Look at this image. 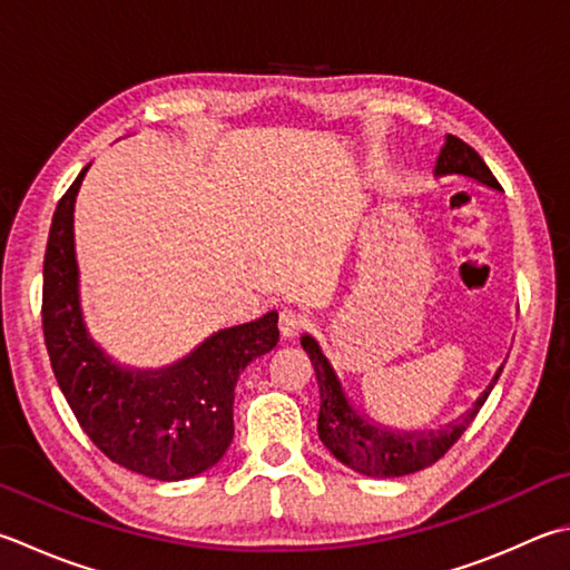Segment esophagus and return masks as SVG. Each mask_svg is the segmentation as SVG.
Here are the masks:
<instances>
[{
	"mask_svg": "<svg viewBox=\"0 0 570 570\" xmlns=\"http://www.w3.org/2000/svg\"><path fill=\"white\" fill-rule=\"evenodd\" d=\"M305 315L297 313V309H283L281 317H277V327H281V335L283 337H295L299 330L305 327Z\"/></svg>",
	"mask_w": 570,
	"mask_h": 570,
	"instance_id": "obj_1",
	"label": "esophagus"
}]
</instances>
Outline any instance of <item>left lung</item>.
I'll list each match as a JSON object with an SVG mask.
<instances>
[{
    "label": "left lung",
    "mask_w": 570,
    "mask_h": 570,
    "mask_svg": "<svg viewBox=\"0 0 570 570\" xmlns=\"http://www.w3.org/2000/svg\"><path fill=\"white\" fill-rule=\"evenodd\" d=\"M446 174H461L471 176L487 184L491 188H501L499 180L493 178L489 166L484 164L474 148L461 141L456 136H446V144L436 160V176ZM299 345L307 352L309 362H313L317 384H320V416H317V434L332 454H335L342 464L360 471L364 476H404L414 474L419 469L432 466L434 461L442 459L449 449H452L459 436L466 432V426L474 422L481 406H484L489 392L497 384V377L487 386L484 394L479 396L471 410L459 416L456 422L446 424L436 432H392V429L374 424L370 416L360 414L347 400L342 382L337 380L335 370L327 362L325 354L320 352L317 342L305 335Z\"/></svg>",
    "instance_id": "obj_1"
}]
</instances>
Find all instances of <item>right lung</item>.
Masks as SVG:
<instances>
[{
  "mask_svg": "<svg viewBox=\"0 0 570 570\" xmlns=\"http://www.w3.org/2000/svg\"><path fill=\"white\" fill-rule=\"evenodd\" d=\"M86 168L59 200L45 255L41 327L53 377L83 432L116 464L158 481L190 479L230 446L235 382L277 345V313L220 330L164 370L114 362L89 337L79 307L73 200Z\"/></svg>",
  "mask_w": 570,
  "mask_h": 570,
  "instance_id": "right-lung-1",
  "label": "right lung"
}]
</instances>
